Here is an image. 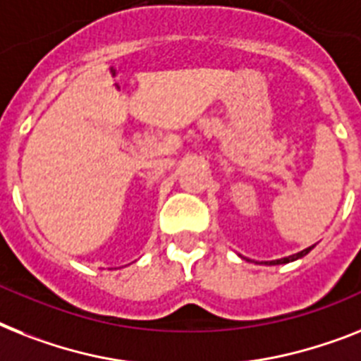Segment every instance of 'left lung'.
Listing matches in <instances>:
<instances>
[{
    "label": "left lung",
    "instance_id": "8db88e82",
    "mask_svg": "<svg viewBox=\"0 0 361 361\" xmlns=\"http://www.w3.org/2000/svg\"><path fill=\"white\" fill-rule=\"evenodd\" d=\"M314 249V245L308 247V249H305V251L297 252V255H291V256H286V258H279V260H271V262H266L267 266H279V264H288V262H295L299 260V258H302V256L308 255L310 251Z\"/></svg>",
    "mask_w": 361,
    "mask_h": 361
}]
</instances>
